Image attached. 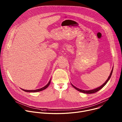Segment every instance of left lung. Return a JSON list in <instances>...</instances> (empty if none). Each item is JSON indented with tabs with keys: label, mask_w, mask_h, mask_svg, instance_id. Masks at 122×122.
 Returning a JSON list of instances; mask_svg holds the SVG:
<instances>
[{
	"label": "left lung",
	"mask_w": 122,
	"mask_h": 122,
	"mask_svg": "<svg viewBox=\"0 0 122 122\" xmlns=\"http://www.w3.org/2000/svg\"><path fill=\"white\" fill-rule=\"evenodd\" d=\"M112 71H113V69H112V71H111V72L110 75L109 76V78H108L107 80L105 82V83H104V84H102L101 86H100V87H98V88H96V89H93V90H91L85 91V90H81V89H79V88H77V87H76L75 86H74V85H73L72 84H71V85H72V86L73 87H74V88H75L76 90H77L78 91H80V92H82V93H86V94H93V93H95L97 92L98 91H99V90H100L102 88H103V87L105 85V84L107 83V82L108 81H109V79H110V78H111V76H112Z\"/></svg>",
	"instance_id": "left-lung-1"
}]
</instances>
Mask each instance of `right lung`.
Masks as SVG:
<instances>
[{"mask_svg": "<svg viewBox=\"0 0 122 122\" xmlns=\"http://www.w3.org/2000/svg\"><path fill=\"white\" fill-rule=\"evenodd\" d=\"M51 79H50V80L49 81L48 83L46 86H45L44 87H42V88H41V89H37V90H24V89H22V90H23V91H24L25 92H37L41 91H42V90L45 89L46 88H47L48 87V86L49 85V84L51 83Z\"/></svg>", "mask_w": 122, "mask_h": 122, "instance_id": "add662e5", "label": "right lung"}]
</instances>
